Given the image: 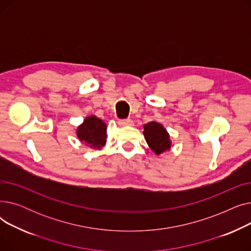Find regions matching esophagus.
Segmentation results:
<instances>
[{
	"instance_id": "obj_1",
	"label": "esophagus",
	"mask_w": 251,
	"mask_h": 251,
	"mask_svg": "<svg viewBox=\"0 0 251 251\" xmlns=\"http://www.w3.org/2000/svg\"><path fill=\"white\" fill-rule=\"evenodd\" d=\"M119 125L120 126H132L133 121L131 119H125V120H119Z\"/></svg>"
}]
</instances>
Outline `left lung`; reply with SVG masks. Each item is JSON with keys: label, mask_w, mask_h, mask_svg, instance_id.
<instances>
[{"label": "left lung", "mask_w": 251, "mask_h": 251, "mask_svg": "<svg viewBox=\"0 0 251 251\" xmlns=\"http://www.w3.org/2000/svg\"><path fill=\"white\" fill-rule=\"evenodd\" d=\"M143 135L150 149L155 153L161 154L171 149L170 135L164 126L155 121L149 122L143 126Z\"/></svg>", "instance_id": "left-lung-1"}]
</instances>
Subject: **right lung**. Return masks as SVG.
<instances>
[{
    "label": "right lung",
    "instance_id": "right-lung-1",
    "mask_svg": "<svg viewBox=\"0 0 251 251\" xmlns=\"http://www.w3.org/2000/svg\"><path fill=\"white\" fill-rule=\"evenodd\" d=\"M79 140L94 150H100L105 144L107 138V124L95 115L85 118L76 131Z\"/></svg>",
    "mask_w": 251,
    "mask_h": 251
}]
</instances>
